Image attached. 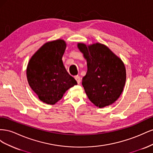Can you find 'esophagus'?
Returning a JSON list of instances; mask_svg holds the SVG:
<instances>
[{
  "label": "esophagus",
  "mask_w": 153,
  "mask_h": 153,
  "mask_svg": "<svg viewBox=\"0 0 153 153\" xmlns=\"http://www.w3.org/2000/svg\"><path fill=\"white\" fill-rule=\"evenodd\" d=\"M75 80H76V82H77V83H78V84H80V76H75Z\"/></svg>",
  "instance_id": "obj_1"
}]
</instances>
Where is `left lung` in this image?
<instances>
[{"mask_svg": "<svg viewBox=\"0 0 153 153\" xmlns=\"http://www.w3.org/2000/svg\"><path fill=\"white\" fill-rule=\"evenodd\" d=\"M77 47L87 61V71L82 84L88 98L99 108L112 105L121 96L125 85L124 62L103 44L78 43Z\"/></svg>", "mask_w": 153, "mask_h": 153, "instance_id": "1", "label": "left lung"}]
</instances>
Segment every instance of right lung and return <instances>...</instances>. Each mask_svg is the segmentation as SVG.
Instances as JSON below:
<instances>
[{
    "mask_svg": "<svg viewBox=\"0 0 153 153\" xmlns=\"http://www.w3.org/2000/svg\"><path fill=\"white\" fill-rule=\"evenodd\" d=\"M66 48L63 39L49 41L36 51L27 65V81L43 103L55 104L66 91L77 84L63 64Z\"/></svg>",
    "mask_w": 153,
    "mask_h": 153,
    "instance_id": "1",
    "label": "right lung"
}]
</instances>
